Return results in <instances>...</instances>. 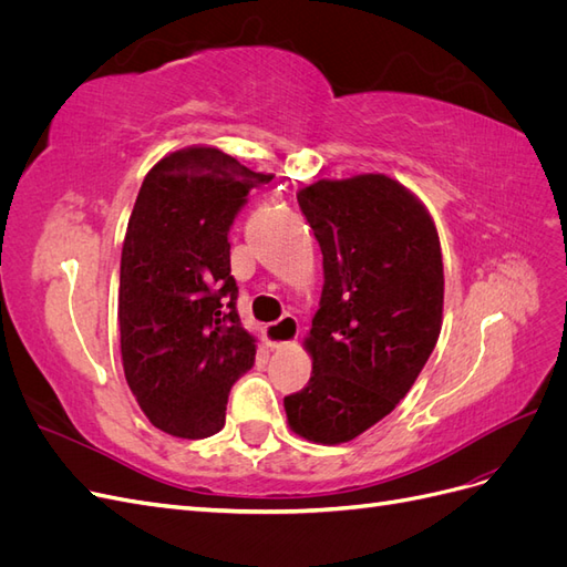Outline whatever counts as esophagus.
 Instances as JSON below:
<instances>
[{
  "label": "esophagus",
  "instance_id": "esophagus-1",
  "mask_svg": "<svg viewBox=\"0 0 567 567\" xmlns=\"http://www.w3.org/2000/svg\"><path fill=\"white\" fill-rule=\"evenodd\" d=\"M298 331H300V329H298L296 317L286 315V317H281L279 321H274V323H267V326H265L267 346H269L271 350L286 348V346H290V342H293V340L298 338Z\"/></svg>",
  "mask_w": 567,
  "mask_h": 567
}]
</instances>
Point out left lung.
I'll return each instance as SVG.
<instances>
[{
  "label": "left lung",
  "instance_id": "left-lung-1",
  "mask_svg": "<svg viewBox=\"0 0 567 567\" xmlns=\"http://www.w3.org/2000/svg\"><path fill=\"white\" fill-rule=\"evenodd\" d=\"M323 255L305 350L312 375L284 400L290 431L340 444L414 385L442 329L440 236L425 205L388 175L319 179L298 192Z\"/></svg>",
  "mask_w": 567,
  "mask_h": 567
}]
</instances>
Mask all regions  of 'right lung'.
Masks as SVG:
<instances>
[{
    "instance_id": "1",
    "label": "right lung",
    "mask_w": 567,
    "mask_h": 567,
    "mask_svg": "<svg viewBox=\"0 0 567 567\" xmlns=\"http://www.w3.org/2000/svg\"><path fill=\"white\" fill-rule=\"evenodd\" d=\"M271 177L215 146L167 153L144 177L120 257V354L163 433H219L229 390L255 362V336L236 312L229 227Z\"/></svg>"
}]
</instances>
